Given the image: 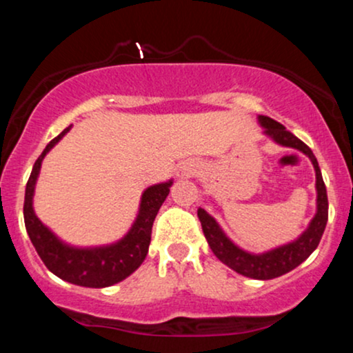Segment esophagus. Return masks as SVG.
<instances>
[{"mask_svg": "<svg viewBox=\"0 0 353 353\" xmlns=\"http://www.w3.org/2000/svg\"><path fill=\"white\" fill-rule=\"evenodd\" d=\"M197 171H199V164H197L196 161H184V163H181L179 168H177V177L188 179V177L196 176Z\"/></svg>", "mask_w": 353, "mask_h": 353, "instance_id": "34e87169", "label": "esophagus"}]
</instances>
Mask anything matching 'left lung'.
Masks as SVG:
<instances>
[{
  "mask_svg": "<svg viewBox=\"0 0 353 353\" xmlns=\"http://www.w3.org/2000/svg\"><path fill=\"white\" fill-rule=\"evenodd\" d=\"M257 121L261 128L264 129V136L270 137L275 144L297 149L310 159L315 171V190H317L315 216L312 217L307 229L297 239L259 254L249 252V250H244L242 247L234 244L228 237V234L219 225L216 219L210 216L205 209H197V217H199L202 230H204V236L208 239L210 249L222 264L230 267V269L244 275V277L269 281V279L281 277V275L294 270L317 249L323 230H325L327 219H329V201H327V189L325 184H323L319 163L309 145L303 144L299 137H295L281 123L270 119V117L257 116Z\"/></svg>",
  "mask_w": 353,
  "mask_h": 353,
  "instance_id": "left-lung-1",
  "label": "left lung"
}]
</instances>
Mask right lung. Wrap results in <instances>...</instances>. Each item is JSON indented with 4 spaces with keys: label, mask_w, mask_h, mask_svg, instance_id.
<instances>
[{
    "label": "right lung",
    "mask_w": 353,
    "mask_h": 353,
    "mask_svg": "<svg viewBox=\"0 0 353 353\" xmlns=\"http://www.w3.org/2000/svg\"><path fill=\"white\" fill-rule=\"evenodd\" d=\"M71 128L72 125H68L56 136L36 159L24 192V225L36 252L52 274L74 285L103 289L124 281L144 262L151 244L154 219L168 197L172 179L149 185L144 190L134 222L119 241L91 247L68 244L39 221L33 208V197L44 156L70 132Z\"/></svg>",
    "instance_id": "obj_1"
}]
</instances>
